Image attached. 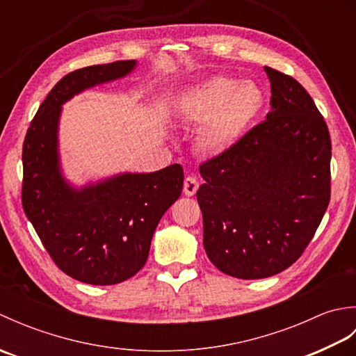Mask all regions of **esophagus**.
Returning <instances> with one entry per match:
<instances>
[{
  "label": "esophagus",
  "mask_w": 356,
  "mask_h": 356,
  "mask_svg": "<svg viewBox=\"0 0 356 356\" xmlns=\"http://www.w3.org/2000/svg\"><path fill=\"white\" fill-rule=\"evenodd\" d=\"M199 190V180L194 176H188L184 182V193L186 195H194Z\"/></svg>",
  "instance_id": "34e87169"
}]
</instances>
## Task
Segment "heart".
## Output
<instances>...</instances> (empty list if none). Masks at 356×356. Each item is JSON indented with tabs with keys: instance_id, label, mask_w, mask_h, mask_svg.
Here are the masks:
<instances>
[{
	"instance_id": "b5f03b06",
	"label": "heart",
	"mask_w": 356,
	"mask_h": 356,
	"mask_svg": "<svg viewBox=\"0 0 356 356\" xmlns=\"http://www.w3.org/2000/svg\"><path fill=\"white\" fill-rule=\"evenodd\" d=\"M264 101L266 96L257 82L217 74L188 90L179 102V113L188 122L203 124V145L225 149L259 119Z\"/></svg>"
}]
</instances>
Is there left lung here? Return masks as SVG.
Returning a JSON list of instances; mask_svg holds the SVG:
<instances>
[{
  "mask_svg": "<svg viewBox=\"0 0 356 356\" xmlns=\"http://www.w3.org/2000/svg\"><path fill=\"white\" fill-rule=\"evenodd\" d=\"M270 111L223 153L200 165L203 246L236 278L280 274L315 236L330 200L332 143L305 87L264 67Z\"/></svg>",
  "mask_w": 356,
  "mask_h": 356,
  "instance_id": "obj_1",
  "label": "left lung"
}]
</instances>
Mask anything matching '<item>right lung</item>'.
I'll use <instances>...</instances> for the list:
<instances>
[{
  "label": "right lung",
  "mask_w": 356,
  "mask_h": 356,
  "mask_svg": "<svg viewBox=\"0 0 356 356\" xmlns=\"http://www.w3.org/2000/svg\"><path fill=\"white\" fill-rule=\"evenodd\" d=\"M134 61L70 72L50 90L22 143V208L45 251L64 274L107 286L125 282L147 263L156 226L182 194L179 163L149 174H120L73 190L59 171L58 120L73 95L122 78Z\"/></svg>",
  "instance_id": "1"
}]
</instances>
